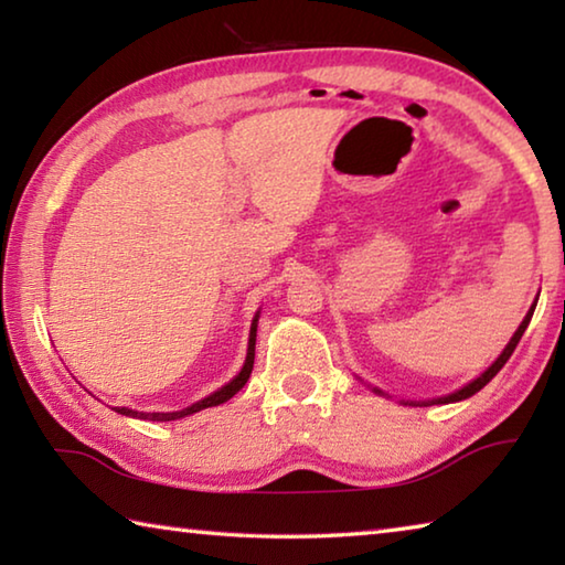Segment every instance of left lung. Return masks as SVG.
<instances>
[{
    "label": "left lung",
    "instance_id": "8db88e82",
    "mask_svg": "<svg viewBox=\"0 0 565 565\" xmlns=\"http://www.w3.org/2000/svg\"><path fill=\"white\" fill-rule=\"evenodd\" d=\"M533 311H535V301H533V306L529 309V313H525V319L521 321V327L515 329V333L511 337V341H509V347L503 349V353L499 359H495L489 369L483 371L481 376L478 379H473L471 384H466L463 388H458V391H454V394H448V396H441V398H434V401H428V406L431 404H454V401H463V398H468V396H473V394H478V391H481L486 384H489V381L499 374V371L505 366V361L511 359V353L515 351V347H519V341H521V337H523V331L529 329V323H531V317H533ZM376 394H384V391H379V388H374ZM424 406H426V401H424Z\"/></svg>",
    "mask_w": 565,
    "mask_h": 565
}]
</instances>
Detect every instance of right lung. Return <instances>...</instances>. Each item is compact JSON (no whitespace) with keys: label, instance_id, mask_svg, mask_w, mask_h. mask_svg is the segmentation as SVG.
<instances>
[{"label":"right lung","instance_id":"1","mask_svg":"<svg viewBox=\"0 0 565 565\" xmlns=\"http://www.w3.org/2000/svg\"><path fill=\"white\" fill-rule=\"evenodd\" d=\"M256 323H259V311H256V317H254V321H252V331H248V349H246V361H244L242 371H238V376H234L232 381H228L226 386L214 391L212 396L196 401V404H191V406L181 408V411H167V414H147V411H134V408H127V406H117L114 411H117V414H121V416L145 418V420H177V418H184V416L196 414V411H204V408H212V406L224 404V401L232 398V396L236 394V391H242L244 384L248 381V376H252V369H254V349H256Z\"/></svg>","mask_w":565,"mask_h":565}]
</instances>
